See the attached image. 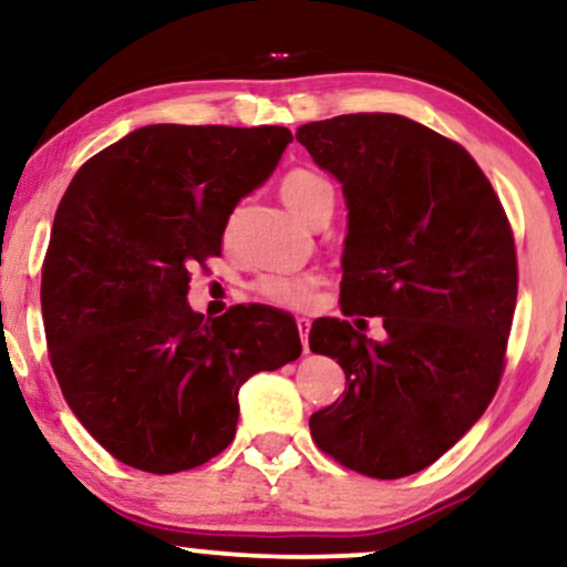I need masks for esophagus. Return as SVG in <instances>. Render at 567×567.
<instances>
[{
  "mask_svg": "<svg viewBox=\"0 0 567 567\" xmlns=\"http://www.w3.org/2000/svg\"><path fill=\"white\" fill-rule=\"evenodd\" d=\"M310 326H312V322L307 318H297V328H299V336H301V347H305V354L310 351Z\"/></svg>",
  "mask_w": 567,
  "mask_h": 567,
  "instance_id": "34e87169",
  "label": "esophagus"
}]
</instances>
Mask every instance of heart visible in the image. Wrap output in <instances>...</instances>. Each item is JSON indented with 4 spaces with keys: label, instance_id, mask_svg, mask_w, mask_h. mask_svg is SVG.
<instances>
[{
    "label": "heart",
    "instance_id": "1",
    "mask_svg": "<svg viewBox=\"0 0 567 567\" xmlns=\"http://www.w3.org/2000/svg\"><path fill=\"white\" fill-rule=\"evenodd\" d=\"M333 193L326 176L307 172V168H293L281 179V197L299 218H310L315 205L322 195ZM320 276L315 274H270L257 281V293L270 305L289 307V310H307L312 305L315 291H318Z\"/></svg>",
    "mask_w": 567,
    "mask_h": 567
}]
</instances>
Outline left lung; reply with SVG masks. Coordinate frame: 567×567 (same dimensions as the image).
<instances>
[{
	"label": "left lung",
	"instance_id": "1",
	"mask_svg": "<svg viewBox=\"0 0 567 567\" xmlns=\"http://www.w3.org/2000/svg\"><path fill=\"white\" fill-rule=\"evenodd\" d=\"M297 140L347 197L341 310L385 328L372 341L349 320L312 326L310 349L347 374L341 401L310 416L312 440L359 474L401 480L497 391L518 293L511 224L476 161L401 114L310 122Z\"/></svg>",
	"mask_w": 567,
	"mask_h": 567
}]
</instances>
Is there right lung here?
I'll list each match as a JSON object with an SVG mask.
<instances>
[{
    "label": "right lung",
    "mask_w": 567,
    "mask_h": 567,
    "mask_svg": "<svg viewBox=\"0 0 567 567\" xmlns=\"http://www.w3.org/2000/svg\"><path fill=\"white\" fill-rule=\"evenodd\" d=\"M286 127L148 124L85 161L59 203L41 278L54 374L80 424L151 474L234 440L239 388L301 354L297 322L193 312L189 268L220 255L241 197L276 172Z\"/></svg>",
    "instance_id": "right-lung-1"
}]
</instances>
